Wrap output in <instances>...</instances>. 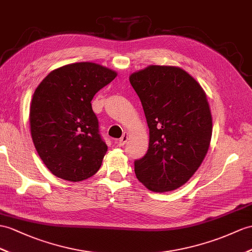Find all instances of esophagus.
I'll list each match as a JSON object with an SVG mask.
<instances>
[{
  "instance_id": "1",
  "label": "esophagus",
  "mask_w": 252,
  "mask_h": 252,
  "mask_svg": "<svg viewBox=\"0 0 252 252\" xmlns=\"http://www.w3.org/2000/svg\"><path fill=\"white\" fill-rule=\"evenodd\" d=\"M127 140H128V133H127V132H124V133H123V136L121 137V139L118 141L119 146H123V145H124V144L127 142Z\"/></svg>"
}]
</instances>
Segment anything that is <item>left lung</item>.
<instances>
[{
    "instance_id": "left-lung-1",
    "label": "left lung",
    "mask_w": 252,
    "mask_h": 252,
    "mask_svg": "<svg viewBox=\"0 0 252 252\" xmlns=\"http://www.w3.org/2000/svg\"><path fill=\"white\" fill-rule=\"evenodd\" d=\"M129 82L142 103L150 128L149 150L134 161V173L154 192L186 184L207 154L213 120L204 90L177 66L150 65Z\"/></svg>"
}]
</instances>
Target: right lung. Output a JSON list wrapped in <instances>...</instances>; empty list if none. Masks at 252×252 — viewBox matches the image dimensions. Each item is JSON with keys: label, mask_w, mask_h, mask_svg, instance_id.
I'll return each mask as SVG.
<instances>
[{"label": "right lung", "mask_w": 252, "mask_h": 252, "mask_svg": "<svg viewBox=\"0 0 252 252\" xmlns=\"http://www.w3.org/2000/svg\"><path fill=\"white\" fill-rule=\"evenodd\" d=\"M116 76L102 65L80 62L52 70L36 88L30 107L31 136L53 175L81 182L99 170L108 146L98 133L91 101Z\"/></svg>", "instance_id": "obj_1"}]
</instances>
